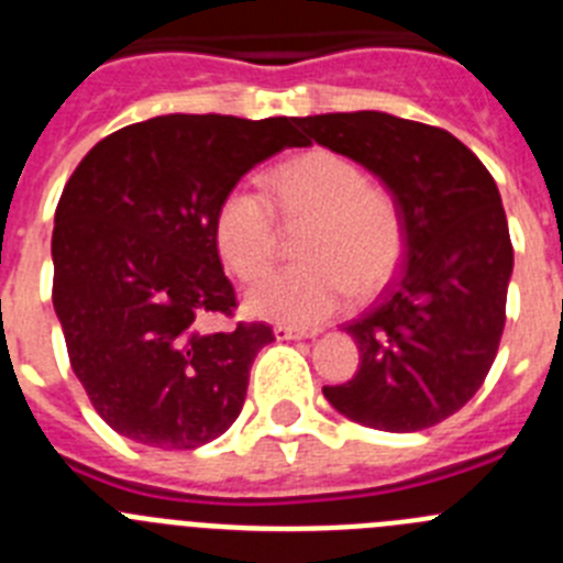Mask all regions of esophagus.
Here are the masks:
<instances>
[{
	"instance_id": "esophagus-1",
	"label": "esophagus",
	"mask_w": 563,
	"mask_h": 563,
	"mask_svg": "<svg viewBox=\"0 0 563 563\" xmlns=\"http://www.w3.org/2000/svg\"><path fill=\"white\" fill-rule=\"evenodd\" d=\"M278 341H296V338H312L316 330H301V327H290V324H276L273 327Z\"/></svg>"
}]
</instances>
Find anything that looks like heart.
Wrapping results in <instances>:
<instances>
[{
	"mask_svg": "<svg viewBox=\"0 0 563 563\" xmlns=\"http://www.w3.org/2000/svg\"><path fill=\"white\" fill-rule=\"evenodd\" d=\"M273 209L265 194L236 186L213 213V242L242 282L271 271L278 251V220L307 222L301 265L262 278L247 296L256 316L312 327L355 296H369L397 271L402 256V211L386 186L366 180L352 157L310 148L271 172Z\"/></svg>",
	"mask_w": 563,
	"mask_h": 563,
	"instance_id": "1",
	"label": "heart"
}]
</instances>
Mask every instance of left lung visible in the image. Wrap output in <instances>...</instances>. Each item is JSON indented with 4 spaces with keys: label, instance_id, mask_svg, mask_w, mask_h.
<instances>
[{
    "label": "left lung",
    "instance_id": "left-lung-1",
    "mask_svg": "<svg viewBox=\"0 0 563 563\" xmlns=\"http://www.w3.org/2000/svg\"><path fill=\"white\" fill-rule=\"evenodd\" d=\"M310 141L375 172L402 211L406 258L343 330L361 369L324 397L369 429H431L479 391L505 330L514 245L499 188L471 148L386 112L305 118Z\"/></svg>",
    "mask_w": 563,
    "mask_h": 563
}]
</instances>
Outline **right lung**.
Listing matches in <instances>:
<instances>
[{
    "label": "right lung",
    "instance_id": "1",
    "mask_svg": "<svg viewBox=\"0 0 563 563\" xmlns=\"http://www.w3.org/2000/svg\"><path fill=\"white\" fill-rule=\"evenodd\" d=\"M296 118L161 114L107 134L62 191L53 307L69 366L121 437L191 451L231 429L253 357L276 341L239 321L213 242L222 197L256 163L305 146Z\"/></svg>",
    "mask_w": 563,
    "mask_h": 563
}]
</instances>
